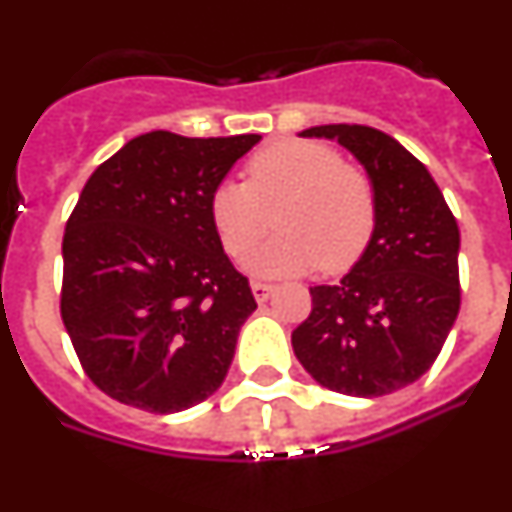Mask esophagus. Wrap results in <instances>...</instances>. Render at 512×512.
<instances>
[{"instance_id": "34e87169", "label": "esophagus", "mask_w": 512, "mask_h": 512, "mask_svg": "<svg viewBox=\"0 0 512 512\" xmlns=\"http://www.w3.org/2000/svg\"><path fill=\"white\" fill-rule=\"evenodd\" d=\"M251 292H253V297H256V302H266L271 297V292H274V287L266 282H253Z\"/></svg>"}]
</instances>
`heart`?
I'll return each mask as SVG.
<instances>
[{
  "mask_svg": "<svg viewBox=\"0 0 512 512\" xmlns=\"http://www.w3.org/2000/svg\"><path fill=\"white\" fill-rule=\"evenodd\" d=\"M279 235L251 259L259 277L341 274L364 256L377 228L372 179L320 140H277L253 153L246 184L220 182L210 223L230 259H243L269 233Z\"/></svg>",
  "mask_w": 512,
  "mask_h": 512,
  "instance_id": "b5f03b06",
  "label": "heart"
}]
</instances>
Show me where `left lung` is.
Returning a JSON list of instances; mask_svg holds the SVG:
<instances>
[{
  "label": "left lung",
  "instance_id": "1",
  "mask_svg": "<svg viewBox=\"0 0 512 512\" xmlns=\"http://www.w3.org/2000/svg\"><path fill=\"white\" fill-rule=\"evenodd\" d=\"M359 158L377 197V228L338 284L310 287L312 310L292 330L307 374L333 392L382 397L423 377L459 315V225L423 164L366 125H318Z\"/></svg>",
  "mask_w": 512,
  "mask_h": 512
}]
</instances>
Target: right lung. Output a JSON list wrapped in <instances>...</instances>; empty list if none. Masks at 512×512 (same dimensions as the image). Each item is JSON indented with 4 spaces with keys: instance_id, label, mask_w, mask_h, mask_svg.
<instances>
[{
    "instance_id": "obj_1",
    "label": "right lung",
    "mask_w": 512,
    "mask_h": 512,
    "mask_svg": "<svg viewBox=\"0 0 512 512\" xmlns=\"http://www.w3.org/2000/svg\"><path fill=\"white\" fill-rule=\"evenodd\" d=\"M261 135L128 140L84 184L63 233L61 318L104 395L179 413L223 384L256 310L210 223V194Z\"/></svg>"
}]
</instances>
